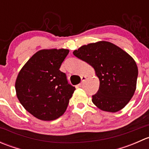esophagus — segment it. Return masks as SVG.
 Instances as JSON below:
<instances>
[{
    "label": "esophagus",
    "instance_id": "34e87169",
    "mask_svg": "<svg viewBox=\"0 0 149 149\" xmlns=\"http://www.w3.org/2000/svg\"><path fill=\"white\" fill-rule=\"evenodd\" d=\"M86 79V76H82V77H81V84H79V86H82V85H83L84 82L85 81Z\"/></svg>",
    "mask_w": 149,
    "mask_h": 149
}]
</instances>
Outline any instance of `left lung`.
<instances>
[{"mask_svg": "<svg viewBox=\"0 0 149 149\" xmlns=\"http://www.w3.org/2000/svg\"><path fill=\"white\" fill-rule=\"evenodd\" d=\"M73 55L94 68L100 88L92 102L102 111L116 112L126 106L136 89L139 70L128 53L109 42L83 45Z\"/></svg>", "mask_w": 149, "mask_h": 149, "instance_id": "obj_1", "label": "left lung"}]
</instances>
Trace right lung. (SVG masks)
Returning a JSON list of instances; mask_svg holds the SVG:
<instances>
[{
    "instance_id": "1",
    "label": "right lung",
    "mask_w": 149,
    "mask_h": 149,
    "mask_svg": "<svg viewBox=\"0 0 149 149\" xmlns=\"http://www.w3.org/2000/svg\"><path fill=\"white\" fill-rule=\"evenodd\" d=\"M67 49H41L25 63L15 83L22 106L37 119L54 120L63 115L76 90L60 70Z\"/></svg>"
}]
</instances>
